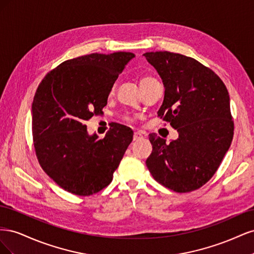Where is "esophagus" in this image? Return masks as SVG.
Instances as JSON below:
<instances>
[{"instance_id":"esophagus-1","label":"esophagus","mask_w":254,"mask_h":254,"mask_svg":"<svg viewBox=\"0 0 254 254\" xmlns=\"http://www.w3.org/2000/svg\"><path fill=\"white\" fill-rule=\"evenodd\" d=\"M142 137H143L142 132H140V131H135V132H134V134H133V141L140 140V139H142Z\"/></svg>"}]
</instances>
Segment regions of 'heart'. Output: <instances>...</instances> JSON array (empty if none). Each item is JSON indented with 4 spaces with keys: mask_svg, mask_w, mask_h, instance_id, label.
I'll use <instances>...</instances> for the list:
<instances>
[{
    "mask_svg": "<svg viewBox=\"0 0 254 254\" xmlns=\"http://www.w3.org/2000/svg\"><path fill=\"white\" fill-rule=\"evenodd\" d=\"M153 82H157V80L153 77H151V76H148V75L141 76L140 79H139V83H140V87H141L142 90H144L145 88H147Z\"/></svg>",
    "mask_w": 254,
    "mask_h": 254,
    "instance_id": "b5f03b06",
    "label": "heart"
}]
</instances>
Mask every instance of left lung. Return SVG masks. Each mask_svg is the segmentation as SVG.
<instances>
[{"mask_svg": "<svg viewBox=\"0 0 254 254\" xmlns=\"http://www.w3.org/2000/svg\"><path fill=\"white\" fill-rule=\"evenodd\" d=\"M144 56L156 68L165 89L158 115L177 129L170 144L149 134L150 174L178 193L197 190L216 173L233 139L234 125L225 83L197 60L171 52Z\"/></svg>", "mask_w": 254, "mask_h": 254, "instance_id": "obj_1", "label": "left lung"}]
</instances>
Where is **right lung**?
<instances>
[{"label":"right lung","instance_id":"add662e5","mask_svg":"<svg viewBox=\"0 0 254 254\" xmlns=\"http://www.w3.org/2000/svg\"><path fill=\"white\" fill-rule=\"evenodd\" d=\"M135 55L90 54L66 60L38 87L32 105L36 155L60 188L90 196L109 186L133 139L131 128L114 124L104 139L84 122L102 113L115 80Z\"/></svg>","mask_w":254,"mask_h":254}]
</instances>
